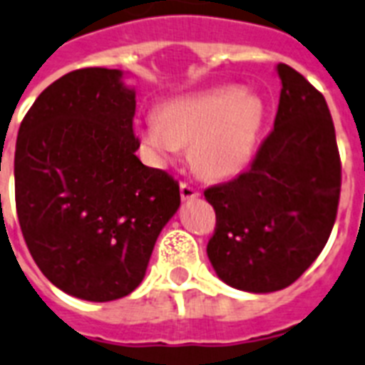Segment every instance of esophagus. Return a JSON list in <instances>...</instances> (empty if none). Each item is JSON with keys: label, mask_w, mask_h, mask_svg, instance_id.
I'll list each match as a JSON object with an SVG mask.
<instances>
[{"label": "esophagus", "mask_w": 365, "mask_h": 365, "mask_svg": "<svg viewBox=\"0 0 365 365\" xmlns=\"http://www.w3.org/2000/svg\"><path fill=\"white\" fill-rule=\"evenodd\" d=\"M180 197L185 201L197 200L200 197V190L195 188V186L188 185V182H180Z\"/></svg>", "instance_id": "34e87169"}]
</instances>
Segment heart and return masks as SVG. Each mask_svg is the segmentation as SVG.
<instances>
[{"instance_id":"obj_1","label":"heart","mask_w":365,"mask_h":365,"mask_svg":"<svg viewBox=\"0 0 365 365\" xmlns=\"http://www.w3.org/2000/svg\"><path fill=\"white\" fill-rule=\"evenodd\" d=\"M264 104L257 95L237 87H216L165 102L158 115L140 126L141 143L160 160H170L179 147L201 175L224 179L239 173L257 147L264 125Z\"/></svg>"}]
</instances>
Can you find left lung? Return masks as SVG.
<instances>
[{
  "label": "left lung",
  "instance_id": "left-lung-1",
  "mask_svg": "<svg viewBox=\"0 0 365 365\" xmlns=\"http://www.w3.org/2000/svg\"><path fill=\"white\" fill-rule=\"evenodd\" d=\"M274 128L239 177L209 186L216 212L207 255L220 279L272 293L294 284L323 252L341 192V160L323 93L285 63Z\"/></svg>",
  "mask_w": 365,
  "mask_h": 365
}]
</instances>
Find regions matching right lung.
I'll use <instances>...</instances> for the list:
<instances>
[{
  "label": "right lung",
  "mask_w": 365,
  "mask_h": 365,
  "mask_svg": "<svg viewBox=\"0 0 365 365\" xmlns=\"http://www.w3.org/2000/svg\"><path fill=\"white\" fill-rule=\"evenodd\" d=\"M115 68L72 71L33 102L18 130L14 200L41 272L72 297L110 302L145 276L180 205L179 182L135 156V93Z\"/></svg>",
  "instance_id": "obj_1"
}]
</instances>
